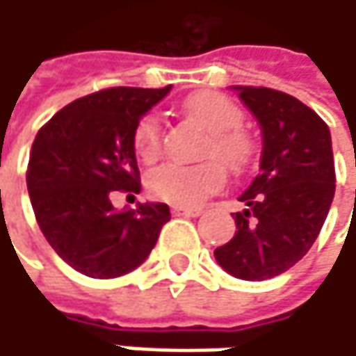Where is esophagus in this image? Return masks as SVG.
<instances>
[{"mask_svg":"<svg viewBox=\"0 0 356 356\" xmlns=\"http://www.w3.org/2000/svg\"><path fill=\"white\" fill-rule=\"evenodd\" d=\"M173 214L175 216H200L202 214V208H173Z\"/></svg>","mask_w":356,"mask_h":356,"instance_id":"obj_1","label":"esophagus"}]
</instances>
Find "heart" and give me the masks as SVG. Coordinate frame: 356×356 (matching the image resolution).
Masks as SVG:
<instances>
[{
	"label": "heart",
	"mask_w": 356,
	"mask_h": 356,
	"mask_svg": "<svg viewBox=\"0 0 356 356\" xmlns=\"http://www.w3.org/2000/svg\"><path fill=\"white\" fill-rule=\"evenodd\" d=\"M183 113L208 131L202 146V159H212L200 165H163L154 169L146 187L150 195L179 208L202 204L216 193L225 183V172L243 173L253 159V140L241 127L243 113L229 97L202 90L183 101ZM163 146V129L154 115H146L134 129V148L144 163L156 161Z\"/></svg>",
	"instance_id": "heart-1"
}]
</instances>
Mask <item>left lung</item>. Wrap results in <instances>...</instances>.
Returning a JSON list of instances; mask_svg holds the SVG:
<instances>
[{
    "label": "left lung",
    "mask_w": 356,
    "mask_h": 356,
    "mask_svg": "<svg viewBox=\"0 0 356 356\" xmlns=\"http://www.w3.org/2000/svg\"><path fill=\"white\" fill-rule=\"evenodd\" d=\"M261 127L259 173L241 193L235 237L214 249L216 261L241 280H268L293 268L316 243L336 173L330 129L299 99L264 88L235 86Z\"/></svg>",
    "instance_id": "left-lung-1"
}]
</instances>
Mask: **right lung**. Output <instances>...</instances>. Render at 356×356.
Segmentation results:
<instances>
[{
	"mask_svg": "<svg viewBox=\"0 0 356 356\" xmlns=\"http://www.w3.org/2000/svg\"><path fill=\"white\" fill-rule=\"evenodd\" d=\"M169 90H99L57 111L36 134L26 171L36 222L57 255L90 278L136 270L171 218L161 202L111 204L113 191H140L134 129Z\"/></svg>",
	"mask_w": 356,
	"mask_h": 356,
	"instance_id": "add662e5",
	"label": "right lung"
}]
</instances>
